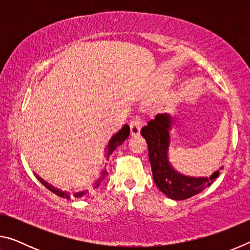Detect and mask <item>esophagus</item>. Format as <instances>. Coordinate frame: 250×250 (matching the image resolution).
Returning a JSON list of instances; mask_svg holds the SVG:
<instances>
[{
	"mask_svg": "<svg viewBox=\"0 0 250 250\" xmlns=\"http://www.w3.org/2000/svg\"><path fill=\"white\" fill-rule=\"evenodd\" d=\"M142 126V120L140 118H134L130 121V131L132 135H137L140 132V129Z\"/></svg>",
	"mask_w": 250,
	"mask_h": 250,
	"instance_id": "1",
	"label": "esophagus"
}]
</instances>
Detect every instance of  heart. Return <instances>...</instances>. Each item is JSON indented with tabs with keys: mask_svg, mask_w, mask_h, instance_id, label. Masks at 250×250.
<instances>
[{
	"mask_svg": "<svg viewBox=\"0 0 250 250\" xmlns=\"http://www.w3.org/2000/svg\"><path fill=\"white\" fill-rule=\"evenodd\" d=\"M170 79H171V77H167V78L166 79V82H170Z\"/></svg>",
	"mask_w": 250,
	"mask_h": 250,
	"instance_id": "heart-1",
	"label": "heart"
}]
</instances>
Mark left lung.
<instances>
[{
    "label": "left lung",
    "mask_w": 250,
    "mask_h": 250,
    "mask_svg": "<svg viewBox=\"0 0 250 250\" xmlns=\"http://www.w3.org/2000/svg\"><path fill=\"white\" fill-rule=\"evenodd\" d=\"M173 118L167 112L156 113L154 119L141 129V135L149 147V160L154 183L162 193L172 200L182 201L189 198L208 188L219 175V170L209 177L188 176L176 171L168 159Z\"/></svg>",
    "instance_id": "1"
}]
</instances>
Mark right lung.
Segmentation results:
<instances>
[{
	"instance_id": "obj_1",
	"label": "right lung",
	"mask_w": 250,
	"mask_h": 250,
	"mask_svg": "<svg viewBox=\"0 0 250 250\" xmlns=\"http://www.w3.org/2000/svg\"><path fill=\"white\" fill-rule=\"evenodd\" d=\"M130 134V128L128 125H122V128L119 129L117 131V132L112 135L111 138H110V140L108 142V146H107V149H105V159H109V156L112 154V152L115 151L117 149L118 146H120L124 143L126 139H128ZM35 176L37 177V180H39L42 184H43L46 188H48L50 192H53L56 194L57 196H61V197H64V198H69L71 196V194L69 192H66V191H62V189H59L57 188H55V186L50 185L48 182H46L45 180L42 179V177H40L39 175ZM107 176V172H105V170H103L101 171V175L98 177V180H97L95 183H94V188H98L101 182H103V180L104 179V177ZM88 193V191L86 189V191H80V192H77L74 194V196L76 198H79V197H83V195H86V194Z\"/></svg>"
}]
</instances>
